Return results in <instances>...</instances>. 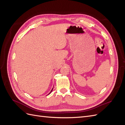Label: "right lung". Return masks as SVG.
I'll return each mask as SVG.
<instances>
[{
	"instance_id": "1",
	"label": "right lung",
	"mask_w": 125,
	"mask_h": 125,
	"mask_svg": "<svg viewBox=\"0 0 125 125\" xmlns=\"http://www.w3.org/2000/svg\"><path fill=\"white\" fill-rule=\"evenodd\" d=\"M52 89H52V90H51V92H50V93H49V94H50V93H51V92H52Z\"/></svg>"
}]
</instances>
